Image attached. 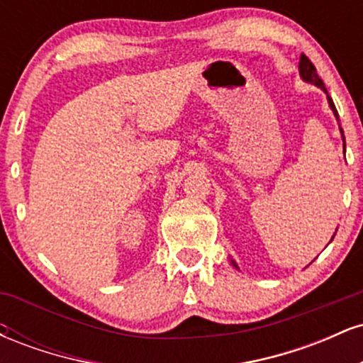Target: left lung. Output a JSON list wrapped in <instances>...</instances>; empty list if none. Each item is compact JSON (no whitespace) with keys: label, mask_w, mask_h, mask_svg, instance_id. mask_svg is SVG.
<instances>
[{"label":"left lung","mask_w":363,"mask_h":363,"mask_svg":"<svg viewBox=\"0 0 363 363\" xmlns=\"http://www.w3.org/2000/svg\"><path fill=\"white\" fill-rule=\"evenodd\" d=\"M298 73H301V78H302L303 82L312 83V85L319 86V89L323 90L324 94H326L329 107H331V111H333V114H335L336 121H340V119H338V111H336V107H335V102H333V99L329 97V94H328V90H326V86H324L323 80H320L319 74H318V72H315V66L312 65L311 60H309V57L306 56V54H302V56H301V62H298ZM340 133H341V140H343V150H345V147H347V145H345V135H343V129H341V128H340ZM333 239H335V235L331 237V240H333ZM331 240H329V242H331ZM230 262H232V266H234V268L239 269V266H237V262H235L234 259H230Z\"/></svg>","instance_id":"obj_1"}]
</instances>
